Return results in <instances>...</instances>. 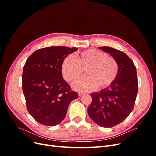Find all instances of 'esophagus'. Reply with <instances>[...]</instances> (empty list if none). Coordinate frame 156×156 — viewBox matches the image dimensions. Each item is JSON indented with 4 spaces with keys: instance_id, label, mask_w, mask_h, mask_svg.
Masks as SVG:
<instances>
[{
    "instance_id": "34e87169",
    "label": "esophagus",
    "mask_w": 156,
    "mask_h": 156,
    "mask_svg": "<svg viewBox=\"0 0 156 156\" xmlns=\"http://www.w3.org/2000/svg\"><path fill=\"white\" fill-rule=\"evenodd\" d=\"M84 94V93H83V92H78V95H79V97H81V96H82Z\"/></svg>"
}]
</instances>
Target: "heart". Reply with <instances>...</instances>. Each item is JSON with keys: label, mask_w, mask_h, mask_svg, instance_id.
<instances>
[{"label": "heart", "mask_w": 156, "mask_h": 156, "mask_svg": "<svg viewBox=\"0 0 156 156\" xmlns=\"http://www.w3.org/2000/svg\"><path fill=\"white\" fill-rule=\"evenodd\" d=\"M68 55L63 61L61 71L67 81L72 83L82 76L85 69L88 76L79 79L73 84L79 91H92L98 87L105 89L115 82L119 66L116 60L105 52L96 49H88Z\"/></svg>", "instance_id": "heart-1"}]
</instances>
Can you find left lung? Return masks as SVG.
<instances>
[{"label":"left lung","instance_id":"obj_1","mask_svg":"<svg viewBox=\"0 0 156 156\" xmlns=\"http://www.w3.org/2000/svg\"><path fill=\"white\" fill-rule=\"evenodd\" d=\"M99 49L116 60L119 72L111 86L100 92L90 94L92 101L88 113L98 125L112 127L126 120L133 109L138 92L137 75L133 62L124 52L109 47Z\"/></svg>","mask_w":156,"mask_h":156}]
</instances>
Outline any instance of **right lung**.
<instances>
[{"label": "right lung", "instance_id": "add662e5", "mask_svg": "<svg viewBox=\"0 0 156 156\" xmlns=\"http://www.w3.org/2000/svg\"><path fill=\"white\" fill-rule=\"evenodd\" d=\"M78 49L48 47L34 52L27 60L22 76L27 111L38 123L55 126L66 115L70 102L78 98L62 77L64 58Z\"/></svg>", "mask_w": 156, "mask_h": 156}]
</instances>
